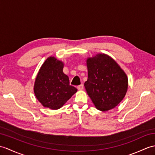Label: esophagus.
Masks as SVG:
<instances>
[{
  "instance_id": "34e87169",
  "label": "esophagus",
  "mask_w": 155,
  "mask_h": 155,
  "mask_svg": "<svg viewBox=\"0 0 155 155\" xmlns=\"http://www.w3.org/2000/svg\"><path fill=\"white\" fill-rule=\"evenodd\" d=\"M77 88H78V90H79V91H82V90L84 88L83 84H81V85L78 86H77Z\"/></svg>"
}]
</instances>
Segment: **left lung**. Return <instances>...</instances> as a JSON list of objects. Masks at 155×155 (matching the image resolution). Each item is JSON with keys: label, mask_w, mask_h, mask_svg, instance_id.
Returning <instances> with one entry per match:
<instances>
[{"label": "left lung", "mask_w": 155, "mask_h": 155, "mask_svg": "<svg viewBox=\"0 0 155 155\" xmlns=\"http://www.w3.org/2000/svg\"><path fill=\"white\" fill-rule=\"evenodd\" d=\"M88 79L86 91L96 109L106 111L114 109L126 94L127 74L113 58L98 53L86 59Z\"/></svg>", "instance_id": "left-lung-1"}]
</instances>
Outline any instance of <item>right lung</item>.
Here are the masks:
<instances>
[{
    "mask_svg": "<svg viewBox=\"0 0 155 155\" xmlns=\"http://www.w3.org/2000/svg\"><path fill=\"white\" fill-rule=\"evenodd\" d=\"M64 63L55 57H49L43 63L35 78L34 92L41 105L58 110L77 92L69 84V78L63 71Z\"/></svg>",
    "mask_w": 155,
    "mask_h": 155,
    "instance_id": "1",
    "label": "right lung"
}]
</instances>
